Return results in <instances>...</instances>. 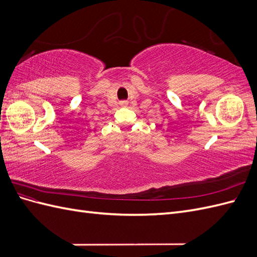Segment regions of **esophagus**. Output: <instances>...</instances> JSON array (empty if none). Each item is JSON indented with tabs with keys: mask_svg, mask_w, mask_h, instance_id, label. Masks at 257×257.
<instances>
[{
	"mask_svg": "<svg viewBox=\"0 0 257 257\" xmlns=\"http://www.w3.org/2000/svg\"><path fill=\"white\" fill-rule=\"evenodd\" d=\"M120 105H121L122 107H126V106H127V102H125V100H123V102L120 103Z\"/></svg>",
	"mask_w": 257,
	"mask_h": 257,
	"instance_id": "obj_1",
	"label": "esophagus"
}]
</instances>
